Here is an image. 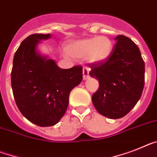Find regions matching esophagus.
Masks as SVG:
<instances>
[{
    "label": "esophagus",
    "instance_id": "34e87169",
    "mask_svg": "<svg viewBox=\"0 0 157 157\" xmlns=\"http://www.w3.org/2000/svg\"><path fill=\"white\" fill-rule=\"evenodd\" d=\"M89 78V69L87 68H83V80H87Z\"/></svg>",
    "mask_w": 157,
    "mask_h": 157
}]
</instances>
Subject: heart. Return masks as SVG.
Listing matches in <instances>:
<instances>
[{
  "mask_svg": "<svg viewBox=\"0 0 157 157\" xmlns=\"http://www.w3.org/2000/svg\"><path fill=\"white\" fill-rule=\"evenodd\" d=\"M112 50L113 43L110 39L106 36H94L72 43L68 52L74 58L88 57L90 62L101 63L109 58Z\"/></svg>",
  "mask_w": 157,
  "mask_h": 157,
  "instance_id": "obj_1",
  "label": "heart"
}]
</instances>
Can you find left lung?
I'll use <instances>...</instances> for the list:
<instances>
[{"mask_svg":"<svg viewBox=\"0 0 157 157\" xmlns=\"http://www.w3.org/2000/svg\"><path fill=\"white\" fill-rule=\"evenodd\" d=\"M106 60L90 64L92 77L100 86L92 101L100 114L110 119L124 117L136 105L144 85V62L137 45L123 35L114 38Z\"/></svg>","mask_w":157,"mask_h":157,"instance_id":"left-lung-1","label":"left lung"}]
</instances>
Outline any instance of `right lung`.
Listing matches in <instances>:
<instances>
[{"label":"right lung","instance_id":"1","mask_svg":"<svg viewBox=\"0 0 157 157\" xmlns=\"http://www.w3.org/2000/svg\"><path fill=\"white\" fill-rule=\"evenodd\" d=\"M51 34H33L22 41L13 58L11 83L22 115L40 127L55 125L68 105L72 89L82 81V67L63 69L41 54L38 45Z\"/></svg>","mask_w":157,"mask_h":157}]
</instances>
